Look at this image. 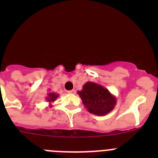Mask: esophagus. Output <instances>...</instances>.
<instances>
[{
    "label": "esophagus",
    "instance_id": "esophagus-1",
    "mask_svg": "<svg viewBox=\"0 0 158 158\" xmlns=\"http://www.w3.org/2000/svg\"><path fill=\"white\" fill-rule=\"evenodd\" d=\"M67 93H69V94H75L76 91H75L74 89H72V90H69V91H67Z\"/></svg>",
    "mask_w": 158,
    "mask_h": 158
}]
</instances>
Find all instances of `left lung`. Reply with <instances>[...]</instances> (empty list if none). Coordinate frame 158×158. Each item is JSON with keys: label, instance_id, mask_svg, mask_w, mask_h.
Returning a JSON list of instances; mask_svg holds the SVG:
<instances>
[{"label": "left lung", "instance_id": "8db88e82", "mask_svg": "<svg viewBox=\"0 0 158 158\" xmlns=\"http://www.w3.org/2000/svg\"><path fill=\"white\" fill-rule=\"evenodd\" d=\"M77 94L88 111L100 116L111 112L117 103L116 97L108 89L94 82H86Z\"/></svg>", "mask_w": 158, "mask_h": 158}]
</instances>
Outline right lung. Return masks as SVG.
<instances>
[{"label":"right lung","mask_w":158,"mask_h":158,"mask_svg":"<svg viewBox=\"0 0 158 158\" xmlns=\"http://www.w3.org/2000/svg\"><path fill=\"white\" fill-rule=\"evenodd\" d=\"M58 96H59V95L56 93H54V92H49V93H47V96L45 97L46 98L45 100H47V101L49 103V104H50L49 107H53L52 104L58 98Z\"/></svg>","instance_id":"right-lung-1"}]
</instances>
